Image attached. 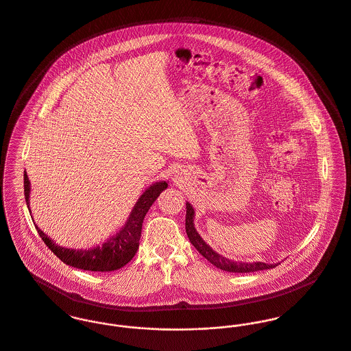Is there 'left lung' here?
Segmentation results:
<instances>
[{
    "instance_id": "8db88e82",
    "label": "left lung",
    "mask_w": 351,
    "mask_h": 351,
    "mask_svg": "<svg viewBox=\"0 0 351 351\" xmlns=\"http://www.w3.org/2000/svg\"><path fill=\"white\" fill-rule=\"evenodd\" d=\"M187 207V214H186V232L194 245L195 249L207 260L210 261L214 267L218 269H222L225 272L232 273H250L257 272V271H264V269H271L277 267V264H265V263H237L233 260H228L226 257L215 253L197 234L194 228V208L190 203L186 204Z\"/></svg>"
}]
</instances>
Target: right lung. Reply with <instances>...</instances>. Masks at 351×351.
<instances>
[{"mask_svg": "<svg viewBox=\"0 0 351 351\" xmlns=\"http://www.w3.org/2000/svg\"><path fill=\"white\" fill-rule=\"evenodd\" d=\"M168 187L167 182H158L152 184L144 194L140 196L138 202L136 203L134 208L132 210V214L126 222V225L113 235L110 239H108L102 246H97L91 250H74L62 247L59 245H55L53 241L49 239L45 234L36 226V230L40 234L44 243L48 246V249L59 257L64 264L83 269V271H91V272H112L117 271L126 265L137 253L138 245H140V237L143 229V221L149 210V207L154 204L157 196L161 194ZM29 180L27 173H24V195L25 202L29 206Z\"/></svg>", "mask_w": 351, "mask_h": 351, "instance_id": "add662e5", "label": "right lung"}]
</instances>
